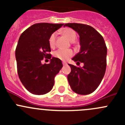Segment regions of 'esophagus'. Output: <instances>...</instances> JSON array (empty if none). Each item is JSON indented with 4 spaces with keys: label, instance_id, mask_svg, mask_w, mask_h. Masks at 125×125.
Instances as JSON below:
<instances>
[{
    "label": "esophagus",
    "instance_id": "1",
    "mask_svg": "<svg viewBox=\"0 0 125 125\" xmlns=\"http://www.w3.org/2000/svg\"><path fill=\"white\" fill-rule=\"evenodd\" d=\"M63 65H67V63L66 62H63Z\"/></svg>",
    "mask_w": 125,
    "mask_h": 125
}]
</instances>
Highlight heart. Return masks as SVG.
Here are the masks:
<instances>
[{"mask_svg": "<svg viewBox=\"0 0 125 125\" xmlns=\"http://www.w3.org/2000/svg\"><path fill=\"white\" fill-rule=\"evenodd\" d=\"M61 32L69 40L72 42L73 43H74V42L77 38V34L74 30H73L71 28H66L62 30ZM55 38H56V34L55 32L52 33L49 38V45L51 48H53L55 46ZM53 55L55 57L57 58L60 60H63V61H66L73 56V52L71 50H70V49H68V50L59 49V50L54 51Z\"/></svg>", "mask_w": 125, "mask_h": 125, "instance_id": "obj_1", "label": "heart"}]
</instances>
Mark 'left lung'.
<instances>
[{
	"instance_id": "8db88e82",
	"label": "left lung",
	"mask_w": 125,
	"mask_h": 125,
	"mask_svg": "<svg viewBox=\"0 0 125 125\" xmlns=\"http://www.w3.org/2000/svg\"><path fill=\"white\" fill-rule=\"evenodd\" d=\"M80 36V51L72 60L83 63L82 68L69 64L68 80L72 90L81 95L93 93L101 83L106 68L107 48L103 37L92 26L82 23L65 24Z\"/></svg>"
}]
</instances>
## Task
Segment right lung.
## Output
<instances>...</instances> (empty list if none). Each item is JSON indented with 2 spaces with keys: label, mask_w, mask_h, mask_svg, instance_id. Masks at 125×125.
I'll list each match as a JSON object with an SVG mask.
<instances>
[{
  "label": "right lung",
  "mask_w": 125,
  "mask_h": 125,
  "mask_svg": "<svg viewBox=\"0 0 125 125\" xmlns=\"http://www.w3.org/2000/svg\"><path fill=\"white\" fill-rule=\"evenodd\" d=\"M63 25L39 23L32 25L20 36L16 49L19 77L30 93L43 95L52 89L54 77L62 69L61 60L51 57L48 40L50 36ZM44 58L50 59L48 64H42Z\"/></svg>",
  "instance_id": "obj_1"
}]
</instances>
